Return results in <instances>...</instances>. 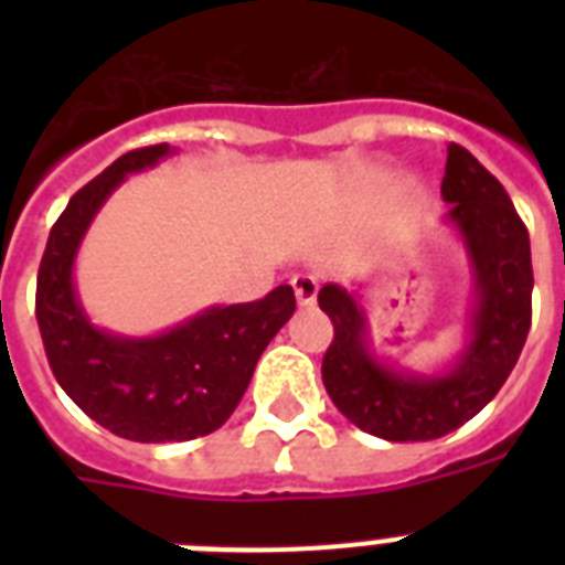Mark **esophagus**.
Instances as JSON below:
<instances>
[{
  "label": "esophagus",
  "instance_id": "esophagus-1",
  "mask_svg": "<svg viewBox=\"0 0 565 565\" xmlns=\"http://www.w3.org/2000/svg\"><path fill=\"white\" fill-rule=\"evenodd\" d=\"M292 290H296L299 305H313L319 292V278L317 275H296L292 278Z\"/></svg>",
  "mask_w": 565,
  "mask_h": 565
}]
</instances>
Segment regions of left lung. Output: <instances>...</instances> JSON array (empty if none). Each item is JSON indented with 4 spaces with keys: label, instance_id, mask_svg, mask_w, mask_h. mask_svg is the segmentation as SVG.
Returning a JSON list of instances; mask_svg holds the SVG:
<instances>
[{
    "label": "left lung",
    "instance_id": "8db88e82",
    "mask_svg": "<svg viewBox=\"0 0 565 565\" xmlns=\"http://www.w3.org/2000/svg\"><path fill=\"white\" fill-rule=\"evenodd\" d=\"M439 193L475 287L469 340L446 372L419 375L377 358L358 292L340 284L319 290V308L334 322L322 384L345 419L390 443L446 437L481 413L516 366L531 328V239L499 179L451 143Z\"/></svg>",
    "mask_w": 565,
    "mask_h": 565
}]
</instances>
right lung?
Masks as SVG:
<instances>
[{"instance_id": "add662e5", "label": "right lung", "mask_w": 565, "mask_h": 565, "mask_svg": "<svg viewBox=\"0 0 565 565\" xmlns=\"http://www.w3.org/2000/svg\"><path fill=\"white\" fill-rule=\"evenodd\" d=\"M170 143L122 154L84 184L49 231L38 273L40 337L64 393L102 428L135 443H184L222 428L255 375L257 358L296 310L292 287L266 299L213 305L154 337L96 328L75 290V255L93 216L131 175L172 154Z\"/></svg>"}]
</instances>
